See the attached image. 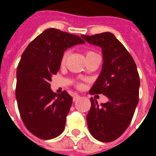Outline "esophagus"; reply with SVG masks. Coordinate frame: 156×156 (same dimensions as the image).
I'll return each instance as SVG.
<instances>
[{
  "label": "esophagus",
  "instance_id": "1",
  "mask_svg": "<svg viewBox=\"0 0 156 156\" xmlns=\"http://www.w3.org/2000/svg\"><path fill=\"white\" fill-rule=\"evenodd\" d=\"M79 98H80V96L78 94H75L73 95V101H77Z\"/></svg>",
  "mask_w": 156,
  "mask_h": 156
}]
</instances>
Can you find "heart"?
<instances>
[{
  "label": "heart",
  "instance_id": "b5f03b06",
  "mask_svg": "<svg viewBox=\"0 0 156 156\" xmlns=\"http://www.w3.org/2000/svg\"><path fill=\"white\" fill-rule=\"evenodd\" d=\"M93 54H95L94 51H88L86 52V57L88 58V57H89V56H91V55ZM68 55H69V51L68 50H67V51H65L63 53H62V58H61V64L62 65H64L65 62H66V61H67V58H68ZM77 86H78V88H80L82 86V84L80 83H77Z\"/></svg>",
  "mask_w": 156,
  "mask_h": 156
}]
</instances>
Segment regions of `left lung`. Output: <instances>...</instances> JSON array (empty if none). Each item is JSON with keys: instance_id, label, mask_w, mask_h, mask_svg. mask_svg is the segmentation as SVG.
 <instances>
[{"instance_id": "obj_1", "label": "left lung", "mask_w": 156, "mask_h": 156, "mask_svg": "<svg viewBox=\"0 0 156 156\" xmlns=\"http://www.w3.org/2000/svg\"><path fill=\"white\" fill-rule=\"evenodd\" d=\"M82 37L103 51L102 71L89 94H104L108 98L101 105L90 98L88 129L96 140L111 142L129 127L138 105L140 83L137 67L130 53L110 32Z\"/></svg>"}]
</instances>
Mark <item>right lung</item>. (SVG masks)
Listing matches in <instances>:
<instances>
[{
    "label": "right lung",
    "instance_id": "1",
    "mask_svg": "<svg viewBox=\"0 0 156 156\" xmlns=\"http://www.w3.org/2000/svg\"><path fill=\"white\" fill-rule=\"evenodd\" d=\"M84 41L78 36L48 28L23 51L16 70V98L26 128L41 140L58 137L64 130L73 98L64 90L50 88L51 77L61 66L62 53Z\"/></svg>",
    "mask_w": 156,
    "mask_h": 156
}]
</instances>
